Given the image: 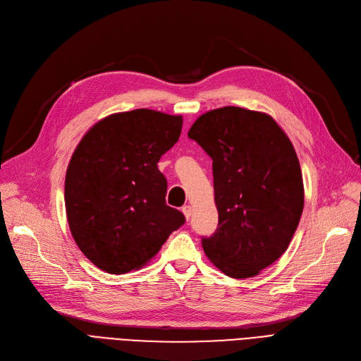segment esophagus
<instances>
[{
  "mask_svg": "<svg viewBox=\"0 0 361 361\" xmlns=\"http://www.w3.org/2000/svg\"><path fill=\"white\" fill-rule=\"evenodd\" d=\"M181 212L184 214L185 219L188 221V219H190V216H192V206H188V204H184V206L181 207Z\"/></svg>",
  "mask_w": 361,
  "mask_h": 361,
  "instance_id": "obj_1",
  "label": "esophagus"
}]
</instances>
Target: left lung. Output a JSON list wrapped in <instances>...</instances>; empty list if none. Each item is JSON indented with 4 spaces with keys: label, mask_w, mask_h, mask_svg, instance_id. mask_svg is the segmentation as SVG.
Masks as SVG:
<instances>
[{
    "label": "left lung",
    "mask_w": 361,
    "mask_h": 361,
    "mask_svg": "<svg viewBox=\"0 0 361 361\" xmlns=\"http://www.w3.org/2000/svg\"><path fill=\"white\" fill-rule=\"evenodd\" d=\"M188 137L212 158L218 228L203 250L231 278H252L288 249L305 207L294 146L269 114L240 106L207 111Z\"/></svg>",
    "instance_id": "obj_1"
}]
</instances>
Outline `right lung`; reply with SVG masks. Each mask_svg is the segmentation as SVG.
Instances as JSON below:
<instances>
[{
	"instance_id": "obj_1",
	"label": "right lung",
	"mask_w": 361,
	"mask_h": 361,
	"mask_svg": "<svg viewBox=\"0 0 361 361\" xmlns=\"http://www.w3.org/2000/svg\"><path fill=\"white\" fill-rule=\"evenodd\" d=\"M181 116L147 108L92 126L74 149L64 187L71 235L99 269L120 275L154 257L184 215L166 204L158 162L173 147Z\"/></svg>"
}]
</instances>
